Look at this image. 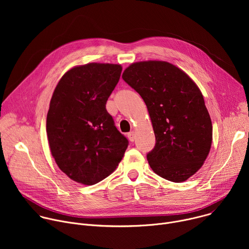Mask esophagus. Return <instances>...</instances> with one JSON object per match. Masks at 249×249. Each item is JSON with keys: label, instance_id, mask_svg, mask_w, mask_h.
Listing matches in <instances>:
<instances>
[{"label": "esophagus", "instance_id": "esophagus-1", "mask_svg": "<svg viewBox=\"0 0 249 249\" xmlns=\"http://www.w3.org/2000/svg\"><path fill=\"white\" fill-rule=\"evenodd\" d=\"M128 139L131 141V142H134V140H135V133L132 131V132H130V133H128Z\"/></svg>", "mask_w": 249, "mask_h": 249}]
</instances>
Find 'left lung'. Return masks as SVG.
Masks as SVG:
<instances>
[{"instance_id": "left-lung-1", "label": "left lung", "mask_w": 249, "mask_h": 249, "mask_svg": "<svg viewBox=\"0 0 249 249\" xmlns=\"http://www.w3.org/2000/svg\"><path fill=\"white\" fill-rule=\"evenodd\" d=\"M122 78L148 107L156 136L147 154L151 168L166 180H187L203 165L212 145V121L199 88L163 61L134 63Z\"/></svg>"}]
</instances>
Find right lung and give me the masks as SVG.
<instances>
[{"label": "right lung", "mask_w": 249, "mask_h": 249, "mask_svg": "<svg viewBox=\"0 0 249 249\" xmlns=\"http://www.w3.org/2000/svg\"><path fill=\"white\" fill-rule=\"evenodd\" d=\"M121 72L115 64L75 67L53 92L46 120L49 146L59 168L74 181H101L115 170L129 145L106 110Z\"/></svg>", "instance_id": "obj_1"}]
</instances>
